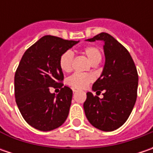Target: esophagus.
<instances>
[{
    "label": "esophagus",
    "instance_id": "34e87169",
    "mask_svg": "<svg viewBox=\"0 0 153 153\" xmlns=\"http://www.w3.org/2000/svg\"><path fill=\"white\" fill-rule=\"evenodd\" d=\"M72 91H73V93H76V92H77V90H76V89H72Z\"/></svg>",
    "mask_w": 153,
    "mask_h": 153
}]
</instances>
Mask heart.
Wrapping results in <instances>:
<instances>
[{
    "mask_svg": "<svg viewBox=\"0 0 153 153\" xmlns=\"http://www.w3.org/2000/svg\"><path fill=\"white\" fill-rule=\"evenodd\" d=\"M82 53L88 57L92 64H98L101 60V52L96 46H87L82 49ZM73 61V53L67 50L62 53L59 59V65L61 71L69 72L71 70ZM92 76L88 74L75 73L67 79V83L73 88L82 89L84 88L92 82Z\"/></svg>",
    "mask_w": 153,
    "mask_h": 153,
    "instance_id": "heart-1",
    "label": "heart"
}]
</instances>
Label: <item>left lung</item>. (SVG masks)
<instances>
[{
  "label": "left lung",
  "mask_w": 153,
  "mask_h": 153,
  "mask_svg": "<svg viewBox=\"0 0 153 153\" xmlns=\"http://www.w3.org/2000/svg\"><path fill=\"white\" fill-rule=\"evenodd\" d=\"M104 41L105 64L93 90L102 99L87 93L83 104L85 115L94 127L102 131H113L128 118L137 98L138 73L128 51L107 33L102 32L88 42Z\"/></svg>",
  "instance_id": "8db88e82"
}]
</instances>
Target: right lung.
<instances>
[{"label":"right lung","instance_id":"1","mask_svg":"<svg viewBox=\"0 0 153 153\" xmlns=\"http://www.w3.org/2000/svg\"><path fill=\"white\" fill-rule=\"evenodd\" d=\"M78 42L44 36L24 53L14 76L15 100L22 117L30 126L50 131L65 123L72 90L63 87L64 75L59 65L62 53ZM50 87L61 88L57 95Z\"/></svg>","mask_w":153,"mask_h":153}]
</instances>
